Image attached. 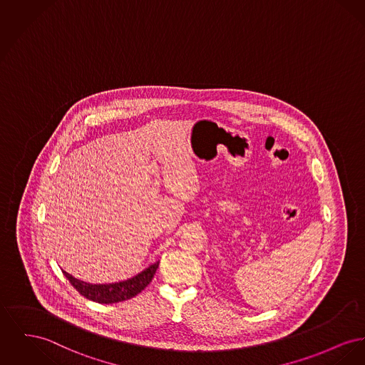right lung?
<instances>
[{"label": "right lung", "instance_id": "add662e5", "mask_svg": "<svg viewBox=\"0 0 365 365\" xmlns=\"http://www.w3.org/2000/svg\"><path fill=\"white\" fill-rule=\"evenodd\" d=\"M158 263L160 262L153 263L149 267H146L145 270H142L140 273H138L136 276H133L130 279L118 281V282H111V284H92V282L83 281V279H76L65 270H62V272H63L66 279L70 281V284L83 297H86V299L108 304V303H117V302L130 299L135 295H138L139 292H142L150 284L151 279L155 274V270L158 267Z\"/></svg>", "mask_w": 365, "mask_h": 365}]
</instances>
